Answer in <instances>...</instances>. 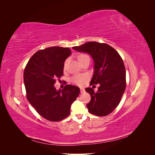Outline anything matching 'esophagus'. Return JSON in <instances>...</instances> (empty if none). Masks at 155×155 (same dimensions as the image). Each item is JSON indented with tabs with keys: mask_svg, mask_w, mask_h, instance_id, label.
<instances>
[{
	"mask_svg": "<svg viewBox=\"0 0 155 155\" xmlns=\"http://www.w3.org/2000/svg\"><path fill=\"white\" fill-rule=\"evenodd\" d=\"M80 91H81V93H83L84 92H85V89H84L83 88H80Z\"/></svg>",
	"mask_w": 155,
	"mask_h": 155,
	"instance_id": "esophagus-1",
	"label": "esophagus"
}]
</instances>
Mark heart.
I'll list each match as a JSON object with an SVG mask.
<instances>
[{
  "instance_id": "b5f03b06",
  "label": "heart",
  "mask_w": 155,
  "mask_h": 155,
  "mask_svg": "<svg viewBox=\"0 0 155 155\" xmlns=\"http://www.w3.org/2000/svg\"><path fill=\"white\" fill-rule=\"evenodd\" d=\"M87 56V55L85 54H80L78 56V60L79 61L80 59H83V58L86 57ZM67 63V61H66V62L64 63V66L66 65ZM89 78L88 75L87 74H77L71 78V81L75 84V85H78V86H83L84 85H85V83L88 81V79Z\"/></svg>"
}]
</instances>
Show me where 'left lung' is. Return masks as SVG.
Wrapping results in <instances>:
<instances>
[{
    "mask_svg": "<svg viewBox=\"0 0 155 155\" xmlns=\"http://www.w3.org/2000/svg\"><path fill=\"white\" fill-rule=\"evenodd\" d=\"M72 48L90 54L94 72L90 85L100 84L98 91L85 88L91 96L87 107L90 113L98 116L110 114L121 101L126 87V72L122 59L114 48L105 43L88 42Z\"/></svg>",
    "mask_w": 155,
    "mask_h": 155,
    "instance_id": "obj_1",
    "label": "left lung"
}]
</instances>
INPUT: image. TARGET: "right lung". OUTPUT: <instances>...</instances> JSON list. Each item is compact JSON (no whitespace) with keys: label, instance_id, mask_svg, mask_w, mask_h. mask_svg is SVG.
Returning <instances> with one entry per match:
<instances>
[{"label":"right lung","instance_id":"obj_1","mask_svg":"<svg viewBox=\"0 0 155 155\" xmlns=\"http://www.w3.org/2000/svg\"><path fill=\"white\" fill-rule=\"evenodd\" d=\"M71 54L68 48L59 46L41 50L33 55L25 69L28 100L41 116L51 121L67 118L80 92L79 87L72 85L58 91L54 86L57 78L63 76L64 63Z\"/></svg>","mask_w":155,"mask_h":155}]
</instances>
